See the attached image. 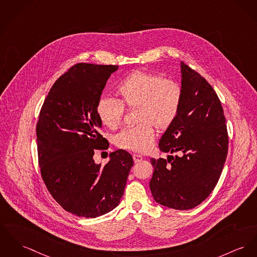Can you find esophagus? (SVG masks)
<instances>
[{
    "mask_svg": "<svg viewBox=\"0 0 257 257\" xmlns=\"http://www.w3.org/2000/svg\"><path fill=\"white\" fill-rule=\"evenodd\" d=\"M133 159H134L135 163H139L140 161L143 160V157L141 155L134 154L133 155Z\"/></svg>",
    "mask_w": 257,
    "mask_h": 257,
    "instance_id": "obj_1",
    "label": "esophagus"
}]
</instances>
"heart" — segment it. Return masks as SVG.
I'll return each instance as SVG.
<instances>
[{
  "label": "heart",
  "mask_w": 257,
  "mask_h": 257,
  "mask_svg": "<svg viewBox=\"0 0 257 257\" xmlns=\"http://www.w3.org/2000/svg\"><path fill=\"white\" fill-rule=\"evenodd\" d=\"M120 101L102 97L96 113L103 125L110 130L121 123L124 107L135 109L137 125L122 130L115 137L118 147L135 151H148L154 141L155 128L164 132L171 127L180 110L182 89L178 83L164 79L154 72L136 70L124 77L116 87Z\"/></svg>",
  "instance_id": "heart-1"
}]
</instances>
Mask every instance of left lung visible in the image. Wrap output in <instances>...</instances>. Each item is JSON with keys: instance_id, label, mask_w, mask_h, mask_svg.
Returning <instances> with one entry per match:
<instances>
[{"instance_id": "left-lung-1", "label": "left lung", "mask_w": 257, "mask_h": 257, "mask_svg": "<svg viewBox=\"0 0 257 257\" xmlns=\"http://www.w3.org/2000/svg\"><path fill=\"white\" fill-rule=\"evenodd\" d=\"M182 101L176 120L161 137L168 160L151 159L154 200L173 209H190L216 186L228 153V133L221 102L207 81L181 62Z\"/></svg>"}]
</instances>
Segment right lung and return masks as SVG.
Returning <instances> with one entry per match:
<instances>
[{
    "label": "right lung",
    "mask_w": 257,
    "mask_h": 257,
    "mask_svg": "<svg viewBox=\"0 0 257 257\" xmlns=\"http://www.w3.org/2000/svg\"><path fill=\"white\" fill-rule=\"evenodd\" d=\"M117 65L75 64L52 86L36 126L39 166L52 198L66 211L94 218L120 203L134 159L124 150L104 166L95 149H108L96 105Z\"/></svg>",
    "instance_id": "1"
}]
</instances>
